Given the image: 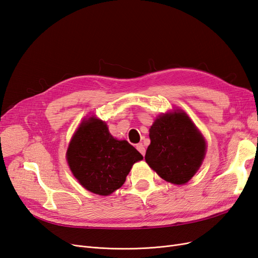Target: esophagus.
Segmentation results:
<instances>
[{
	"label": "esophagus",
	"mask_w": 258,
	"mask_h": 258,
	"mask_svg": "<svg viewBox=\"0 0 258 258\" xmlns=\"http://www.w3.org/2000/svg\"><path fill=\"white\" fill-rule=\"evenodd\" d=\"M137 149L139 150V153L141 154V155H143V156H145V152H146V150H145V147H144V145L143 144H138L137 145Z\"/></svg>",
	"instance_id": "esophagus-1"
}]
</instances>
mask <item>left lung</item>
<instances>
[{
    "instance_id": "1",
    "label": "left lung",
    "mask_w": 258,
    "mask_h": 258,
    "mask_svg": "<svg viewBox=\"0 0 258 258\" xmlns=\"http://www.w3.org/2000/svg\"><path fill=\"white\" fill-rule=\"evenodd\" d=\"M147 164L165 181L188 182L206 154V141L182 110L160 115L149 129Z\"/></svg>"
}]
</instances>
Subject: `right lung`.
Wrapping results in <instances>:
<instances>
[{
  "mask_svg": "<svg viewBox=\"0 0 258 258\" xmlns=\"http://www.w3.org/2000/svg\"><path fill=\"white\" fill-rule=\"evenodd\" d=\"M66 158L83 188L106 197L120 188L132 165L143 156L127 141L114 139L106 123L92 116L75 132Z\"/></svg>",
  "mask_w": 258,
  "mask_h": 258,
  "instance_id": "right-lung-1",
  "label": "right lung"
}]
</instances>
